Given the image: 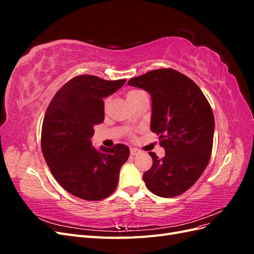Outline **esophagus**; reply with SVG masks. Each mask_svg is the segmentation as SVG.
<instances>
[{
	"label": "esophagus",
	"instance_id": "esophagus-1",
	"mask_svg": "<svg viewBox=\"0 0 254 254\" xmlns=\"http://www.w3.org/2000/svg\"><path fill=\"white\" fill-rule=\"evenodd\" d=\"M140 153V150L139 149H136V148H130V155L131 156H136V155H139Z\"/></svg>",
	"mask_w": 254,
	"mask_h": 254
}]
</instances>
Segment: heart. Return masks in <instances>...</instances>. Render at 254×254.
Instances as JSON below:
<instances>
[{"label": "heart", "instance_id": "obj_1", "mask_svg": "<svg viewBox=\"0 0 254 254\" xmlns=\"http://www.w3.org/2000/svg\"><path fill=\"white\" fill-rule=\"evenodd\" d=\"M143 93V91H141V90H130L128 93H127V95H126V97H127V99H128V102L131 104L134 99L139 96L140 94H142ZM110 103H111V101H110V98L108 97V98H106L105 99V102H104V108H105V110H107L109 108V106H110Z\"/></svg>", "mask_w": 254, "mask_h": 254}]
</instances>
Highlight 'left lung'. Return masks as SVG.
I'll return each mask as SVG.
<instances>
[{
  "label": "left lung",
  "instance_id": "left-lung-1",
  "mask_svg": "<svg viewBox=\"0 0 254 254\" xmlns=\"http://www.w3.org/2000/svg\"><path fill=\"white\" fill-rule=\"evenodd\" d=\"M150 93V130L159 135L165 156L149 152L152 166L143 180L157 196L183 194L209 164L213 148L214 115L197 84L174 68H159L128 81Z\"/></svg>",
  "mask_w": 254,
  "mask_h": 254
}]
</instances>
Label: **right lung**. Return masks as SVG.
Returning <instances> with one entry per match:
<instances>
[{
    "mask_svg": "<svg viewBox=\"0 0 254 254\" xmlns=\"http://www.w3.org/2000/svg\"><path fill=\"white\" fill-rule=\"evenodd\" d=\"M125 81L78 75L57 91L45 112L41 131L45 162L61 187L84 200L111 195L121 167L128 160L130 151L124 144L99 149L91 144L94 126L105 119L103 98Z\"/></svg>",
    "mask_w": 254,
    "mask_h": 254,
    "instance_id": "obj_1",
    "label": "right lung"
}]
</instances>
